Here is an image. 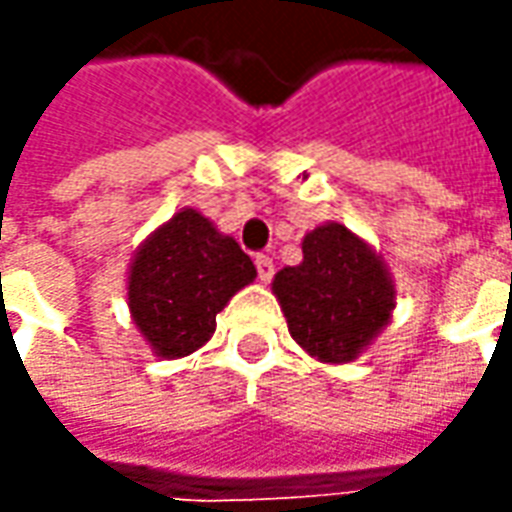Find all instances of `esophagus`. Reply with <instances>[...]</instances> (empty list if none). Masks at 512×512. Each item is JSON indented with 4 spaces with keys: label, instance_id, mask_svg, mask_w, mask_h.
I'll use <instances>...</instances> for the list:
<instances>
[{
    "label": "esophagus",
    "instance_id": "obj_1",
    "mask_svg": "<svg viewBox=\"0 0 512 512\" xmlns=\"http://www.w3.org/2000/svg\"><path fill=\"white\" fill-rule=\"evenodd\" d=\"M256 273H259V281L267 284V281L273 278V273H276V264H273V259H270V256H256Z\"/></svg>",
    "mask_w": 512,
    "mask_h": 512
}]
</instances>
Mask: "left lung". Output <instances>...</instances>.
<instances>
[{"mask_svg": "<svg viewBox=\"0 0 512 512\" xmlns=\"http://www.w3.org/2000/svg\"><path fill=\"white\" fill-rule=\"evenodd\" d=\"M301 248L303 262L273 278L292 340L320 362H354L393 317V276L382 253L340 222L317 225Z\"/></svg>", "mask_w": 512, "mask_h": 512, "instance_id": "8db88e82", "label": "left lung"}]
</instances>
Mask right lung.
<instances>
[{"instance_id": "1", "label": "right lung", "mask_w": 512, "mask_h": 512, "mask_svg": "<svg viewBox=\"0 0 512 512\" xmlns=\"http://www.w3.org/2000/svg\"><path fill=\"white\" fill-rule=\"evenodd\" d=\"M256 278L234 236L197 209L175 211L128 267V309L155 357L181 359L209 343L217 315Z\"/></svg>"}]
</instances>
